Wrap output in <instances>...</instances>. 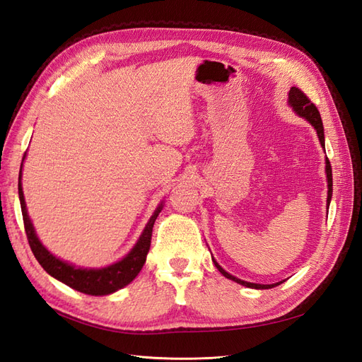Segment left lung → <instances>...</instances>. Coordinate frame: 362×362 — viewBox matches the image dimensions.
<instances>
[{"mask_svg": "<svg viewBox=\"0 0 362 362\" xmlns=\"http://www.w3.org/2000/svg\"><path fill=\"white\" fill-rule=\"evenodd\" d=\"M288 103L290 105L294 108V112L298 113L299 116L305 117L306 120H310V122L313 124V127L315 128L317 131V136H319V140H320V145L325 148V133H323V124H322V117H320V113L319 110H317V107L314 105V103H311V100L308 96H306L299 87H291L290 89V93H288ZM326 177H327V205H329L331 202V198H332V168H331V161L329 158H326ZM214 261V259H213ZM214 266L218 269V272L222 273L223 276H226L228 279H233L235 281L237 284H242V286L245 287H249V288H273L279 286V284L282 282H276V284H270V286H262V284H254V282H246V281H242L238 279L233 275H229V273H226L221 266L217 264V262L214 261Z\"/></svg>", "mask_w": 362, "mask_h": 362, "instance_id": "1", "label": "left lung"}]
</instances>
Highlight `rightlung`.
I'll return each instance as SVG.
<instances>
[{
	"label": "right lung",
	"instance_id": "add662e5",
	"mask_svg": "<svg viewBox=\"0 0 362 362\" xmlns=\"http://www.w3.org/2000/svg\"><path fill=\"white\" fill-rule=\"evenodd\" d=\"M21 170H23V166H21ZM18 190H19L21 210H23L24 228H25L28 245L31 247L33 254H35L36 259L39 261V264L45 269L51 276L62 281L63 284H66V286H69L76 291L92 294V296H104V294L115 293L116 290L128 286V284L139 275V272L141 270V267H144L146 261V255L149 252L151 238H152V228H154V222L158 213L161 211L163 204H160L156 213L152 214L144 234H141V237L139 238L137 245L124 259H120L119 262H116V264L108 266L105 269H78L68 264V262L60 261L59 258L49 254L47 247L39 242V238L35 233V228H33L30 217L27 214L24 193H23V187H21V175H19Z\"/></svg>",
	"mask_w": 362,
	"mask_h": 362
}]
</instances>
